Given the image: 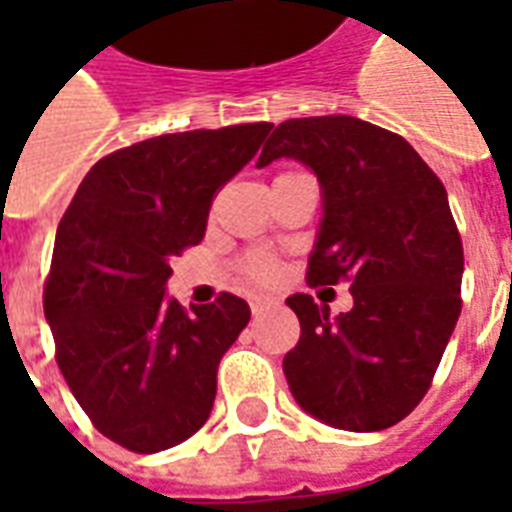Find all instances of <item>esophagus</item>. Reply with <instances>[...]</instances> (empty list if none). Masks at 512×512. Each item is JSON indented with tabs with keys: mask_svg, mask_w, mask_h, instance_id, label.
I'll list each match as a JSON object with an SVG mask.
<instances>
[{
	"mask_svg": "<svg viewBox=\"0 0 512 512\" xmlns=\"http://www.w3.org/2000/svg\"><path fill=\"white\" fill-rule=\"evenodd\" d=\"M268 307H271V301L268 299H255L252 301V315H255V318H260V315H263Z\"/></svg>",
	"mask_w": 512,
	"mask_h": 512,
	"instance_id": "obj_1",
	"label": "esophagus"
}]
</instances>
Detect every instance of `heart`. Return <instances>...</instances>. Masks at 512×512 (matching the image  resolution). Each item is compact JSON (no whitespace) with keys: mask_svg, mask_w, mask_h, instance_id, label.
<instances>
[{"mask_svg":"<svg viewBox=\"0 0 512 512\" xmlns=\"http://www.w3.org/2000/svg\"><path fill=\"white\" fill-rule=\"evenodd\" d=\"M241 271H244V277L252 279V282H268V279L277 277V266H274V260H268V257H260V255L246 257Z\"/></svg>","mask_w":512,"mask_h":512,"instance_id":"heart-1","label":"heart"}]
</instances>
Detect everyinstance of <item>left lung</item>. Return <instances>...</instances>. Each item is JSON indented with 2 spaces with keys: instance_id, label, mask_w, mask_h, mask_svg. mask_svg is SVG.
Masks as SVG:
<instances>
[{
  "instance_id": "1",
  "label": "left lung",
  "mask_w": 512,
  "mask_h": 512,
  "mask_svg": "<svg viewBox=\"0 0 512 512\" xmlns=\"http://www.w3.org/2000/svg\"><path fill=\"white\" fill-rule=\"evenodd\" d=\"M277 158L321 180L310 288L348 282L354 296L337 318L307 293L290 296L301 323L282 362L290 392L332 428H392L430 389L461 315L463 244L447 189L403 136L359 117L285 120L257 167Z\"/></svg>"
}]
</instances>
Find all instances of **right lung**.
<instances>
[{
    "label": "right lung",
    "mask_w": 512,
    "mask_h": 512,
    "mask_svg": "<svg viewBox=\"0 0 512 512\" xmlns=\"http://www.w3.org/2000/svg\"><path fill=\"white\" fill-rule=\"evenodd\" d=\"M271 123L183 131L104 156L57 227L43 312L84 414L131 452L169 450L205 425L224 351L249 304L167 299L169 260L200 244L213 194L260 150Z\"/></svg>",
    "instance_id": "1"
}]
</instances>
